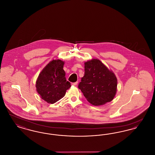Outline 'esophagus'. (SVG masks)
Returning a JSON list of instances; mask_svg holds the SVG:
<instances>
[{
  "instance_id": "1",
  "label": "esophagus",
  "mask_w": 155,
  "mask_h": 155,
  "mask_svg": "<svg viewBox=\"0 0 155 155\" xmlns=\"http://www.w3.org/2000/svg\"><path fill=\"white\" fill-rule=\"evenodd\" d=\"M77 84H78V82H73V83H72V85H74V86H76Z\"/></svg>"
}]
</instances>
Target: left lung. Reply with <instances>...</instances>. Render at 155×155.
I'll return each mask as SVG.
<instances>
[{
	"label": "left lung",
	"mask_w": 155,
	"mask_h": 155,
	"mask_svg": "<svg viewBox=\"0 0 155 155\" xmlns=\"http://www.w3.org/2000/svg\"><path fill=\"white\" fill-rule=\"evenodd\" d=\"M84 64L85 74L78 85L84 96L94 106L111 102L117 92L115 74L99 59H92Z\"/></svg>",
	"instance_id": "1"
}]
</instances>
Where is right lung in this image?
Returning <instances> with one entry per match:
<instances>
[{
	"label": "right lung",
	"instance_id": "obj_1",
	"mask_svg": "<svg viewBox=\"0 0 155 155\" xmlns=\"http://www.w3.org/2000/svg\"><path fill=\"white\" fill-rule=\"evenodd\" d=\"M64 61L53 60L43 68L36 81L37 92L40 97L48 103H53L63 98L70 82L67 81L63 70Z\"/></svg>",
	"mask_w": 155,
	"mask_h": 155
}]
</instances>
